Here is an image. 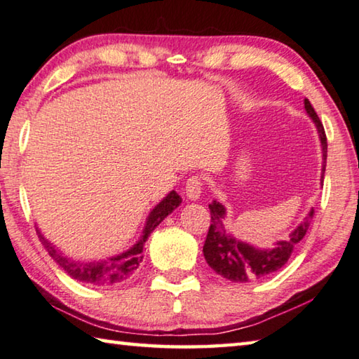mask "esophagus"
Returning a JSON list of instances; mask_svg holds the SVG:
<instances>
[{
    "label": "esophagus",
    "mask_w": 359,
    "mask_h": 359,
    "mask_svg": "<svg viewBox=\"0 0 359 359\" xmlns=\"http://www.w3.org/2000/svg\"><path fill=\"white\" fill-rule=\"evenodd\" d=\"M185 193H187V198L188 199H191V201L199 199L201 193H202V179H201V175H191V177L188 179L187 187H185Z\"/></svg>",
    "instance_id": "1"
}]
</instances>
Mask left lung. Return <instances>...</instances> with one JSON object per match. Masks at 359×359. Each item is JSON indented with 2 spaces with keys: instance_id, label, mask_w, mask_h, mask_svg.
Here are the masks:
<instances>
[{
  "instance_id": "obj_1",
  "label": "left lung",
  "mask_w": 359,
  "mask_h": 359,
  "mask_svg": "<svg viewBox=\"0 0 359 359\" xmlns=\"http://www.w3.org/2000/svg\"><path fill=\"white\" fill-rule=\"evenodd\" d=\"M304 109L317 127L318 138H320L322 142L325 168L328 152L325 128L308 99H304ZM208 208H210L212 223L210 227H208V233L204 248H202V252H204L207 264L218 275L229 279L232 283H248L251 279H260L270 275L273 271L283 269L292 256L293 248L302 242L303 237L306 236V232H308L311 226L312 217H314V208H311V212L299 221V224L295 229L284 240L276 242L275 248H257L242 242V240H237L232 233L224 229L223 221L226 217V207L221 202L213 201L212 204H208Z\"/></svg>"
}]
</instances>
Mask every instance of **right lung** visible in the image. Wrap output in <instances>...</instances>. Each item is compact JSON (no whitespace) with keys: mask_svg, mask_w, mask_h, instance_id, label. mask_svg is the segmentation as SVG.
Listing matches in <instances>:
<instances>
[{"mask_svg":"<svg viewBox=\"0 0 359 359\" xmlns=\"http://www.w3.org/2000/svg\"><path fill=\"white\" fill-rule=\"evenodd\" d=\"M180 202L182 198L174 190L171 193H168L166 196L152 208L151 213H149L144 229H142L138 242L130 248V250L117 254V256L107 257L102 260L83 262V260H74L64 256L53 243L48 242V240L42 236L41 231H36L39 233V238H41V242L45 246V250L48 251L55 262L60 265L70 278L90 285H113L126 281V279L133 275V271L138 269L142 257H144L142 251H144V243L147 242L149 236H151L155 227H157L169 213H172L175 208L180 205Z\"/></svg>","mask_w":359,"mask_h":359,"instance_id":"add662e5","label":"right lung"}]
</instances>
